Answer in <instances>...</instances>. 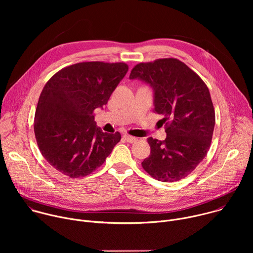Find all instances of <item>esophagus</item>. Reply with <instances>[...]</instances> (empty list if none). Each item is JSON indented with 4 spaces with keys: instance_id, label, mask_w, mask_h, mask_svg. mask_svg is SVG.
Masks as SVG:
<instances>
[{
    "instance_id": "obj_1",
    "label": "esophagus",
    "mask_w": 253,
    "mask_h": 253,
    "mask_svg": "<svg viewBox=\"0 0 253 253\" xmlns=\"http://www.w3.org/2000/svg\"><path fill=\"white\" fill-rule=\"evenodd\" d=\"M123 137H124V139H125L127 142H129V143H134V142H136V141L138 140L136 137L131 136V135H128V134H125Z\"/></svg>"
}]
</instances>
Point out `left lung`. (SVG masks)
<instances>
[{
	"label": "left lung",
	"mask_w": 253,
	"mask_h": 253,
	"mask_svg": "<svg viewBox=\"0 0 253 253\" xmlns=\"http://www.w3.org/2000/svg\"><path fill=\"white\" fill-rule=\"evenodd\" d=\"M130 79H140L154 89V109L164 115L167 137L148 138L151 152L142 167L162 182L185 178L206 156L215 125L208 87L187 65L175 58L139 63Z\"/></svg>",
	"instance_id": "obj_1"
}]
</instances>
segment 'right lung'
Here are the masks:
<instances>
[{
	"mask_svg": "<svg viewBox=\"0 0 253 253\" xmlns=\"http://www.w3.org/2000/svg\"><path fill=\"white\" fill-rule=\"evenodd\" d=\"M127 71L123 62H82L61 69L46 83L34 131L43 157L56 170L85 177L110 155L121 134L97 127L94 110L107 104Z\"/></svg>",
	"mask_w": 253,
	"mask_h": 253,
	"instance_id": "obj_1",
	"label": "right lung"
}]
</instances>
